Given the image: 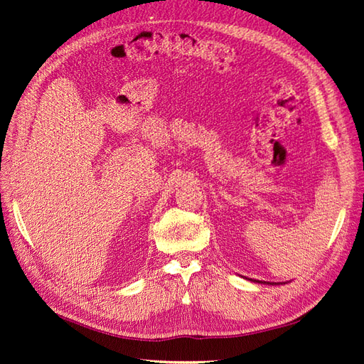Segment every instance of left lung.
<instances>
[{"label": "left lung", "instance_id": "obj_1", "mask_svg": "<svg viewBox=\"0 0 364 364\" xmlns=\"http://www.w3.org/2000/svg\"><path fill=\"white\" fill-rule=\"evenodd\" d=\"M257 282H259V284H270V282H262V281H257ZM273 284H277V282H272L270 285H273ZM282 284V282H281Z\"/></svg>", "mask_w": 364, "mask_h": 364}]
</instances>
